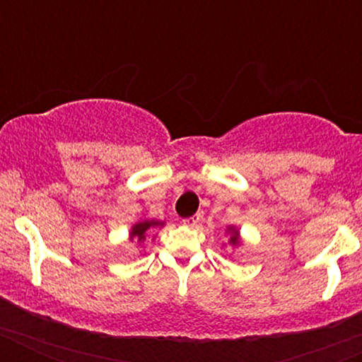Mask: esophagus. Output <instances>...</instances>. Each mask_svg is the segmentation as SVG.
Here are the masks:
<instances>
[{
  "label": "esophagus",
  "mask_w": 362,
  "mask_h": 362,
  "mask_svg": "<svg viewBox=\"0 0 362 362\" xmlns=\"http://www.w3.org/2000/svg\"><path fill=\"white\" fill-rule=\"evenodd\" d=\"M184 226H189V228H194L196 224H198L199 222V215H192V217H187V218H184Z\"/></svg>",
  "instance_id": "obj_1"
}]
</instances>
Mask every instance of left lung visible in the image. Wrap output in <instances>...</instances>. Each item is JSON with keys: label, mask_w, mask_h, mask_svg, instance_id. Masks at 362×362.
Wrapping results in <instances>:
<instances>
[{"label": "left lung", "mask_w": 362, "mask_h": 362, "mask_svg": "<svg viewBox=\"0 0 362 362\" xmlns=\"http://www.w3.org/2000/svg\"><path fill=\"white\" fill-rule=\"evenodd\" d=\"M226 236H228V245L231 247V250H238L243 247V238L240 235V229L236 226H228L226 229Z\"/></svg>", "instance_id": "left-lung-1"}]
</instances>
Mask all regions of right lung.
<instances>
[{"mask_svg": "<svg viewBox=\"0 0 362 362\" xmlns=\"http://www.w3.org/2000/svg\"><path fill=\"white\" fill-rule=\"evenodd\" d=\"M164 226H166V221H158V218H147V217L140 218V221H136L133 226H131L129 235H127L129 236V242H134V240H136L138 243H145L152 233L159 231V229L164 228Z\"/></svg>", "mask_w": 362, "mask_h": 362, "instance_id": "add662e5", "label": "right lung"}]
</instances>
